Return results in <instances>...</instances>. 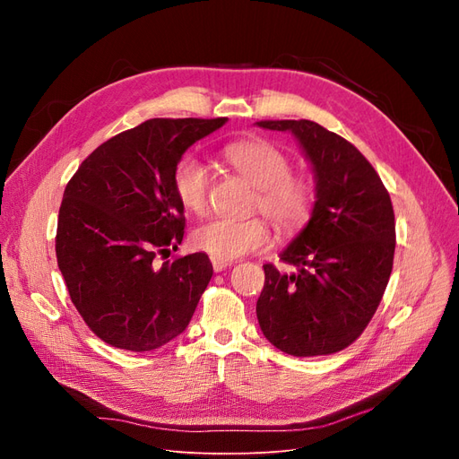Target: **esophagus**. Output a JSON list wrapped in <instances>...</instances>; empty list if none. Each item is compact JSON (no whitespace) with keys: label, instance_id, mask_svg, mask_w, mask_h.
Masks as SVG:
<instances>
[{"label":"esophagus","instance_id":"esophagus-1","mask_svg":"<svg viewBox=\"0 0 459 459\" xmlns=\"http://www.w3.org/2000/svg\"><path fill=\"white\" fill-rule=\"evenodd\" d=\"M231 266V260H218V258H212V268L214 272H221Z\"/></svg>","mask_w":459,"mask_h":459}]
</instances>
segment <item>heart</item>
I'll use <instances>...</instances> for the list:
<instances>
[{
    "mask_svg": "<svg viewBox=\"0 0 459 459\" xmlns=\"http://www.w3.org/2000/svg\"><path fill=\"white\" fill-rule=\"evenodd\" d=\"M224 159L231 169L256 187L253 206L260 208L281 231H295L308 221L316 191L307 176L290 174L285 152L268 142H233L224 147ZM174 191L187 211L201 214L208 204L211 174L206 164L186 155L174 169ZM270 243V228L258 216L233 220L211 218L193 231V245L218 260H233L260 251Z\"/></svg>",
    "mask_w": 459,
    "mask_h": 459,
    "instance_id": "b5f03b06",
    "label": "heart"
}]
</instances>
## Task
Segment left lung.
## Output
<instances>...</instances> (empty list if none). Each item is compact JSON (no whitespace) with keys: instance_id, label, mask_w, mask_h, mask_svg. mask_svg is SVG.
Wrapping results in <instances>:
<instances>
[{"instance_id":"8db88e82","label":"left lung","mask_w":459,"mask_h":459,"mask_svg":"<svg viewBox=\"0 0 459 459\" xmlns=\"http://www.w3.org/2000/svg\"><path fill=\"white\" fill-rule=\"evenodd\" d=\"M256 126L293 134L316 179L308 224L280 255L297 272L264 264L260 329L290 356L339 352L362 335L391 277V197L362 152L319 124L260 120Z\"/></svg>"}]
</instances>
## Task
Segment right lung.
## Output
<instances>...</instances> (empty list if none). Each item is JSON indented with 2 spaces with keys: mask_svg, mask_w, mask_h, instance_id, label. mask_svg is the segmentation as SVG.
Here are the masks:
<instances>
[{
  "mask_svg": "<svg viewBox=\"0 0 459 459\" xmlns=\"http://www.w3.org/2000/svg\"><path fill=\"white\" fill-rule=\"evenodd\" d=\"M228 118H151L97 147L66 184L57 253L71 300L97 337L149 352L184 333L212 277L204 253L176 260L184 204L174 169Z\"/></svg>",
  "mask_w": 459,
  "mask_h": 459,
  "instance_id": "right-lung-1",
  "label": "right lung"
}]
</instances>
